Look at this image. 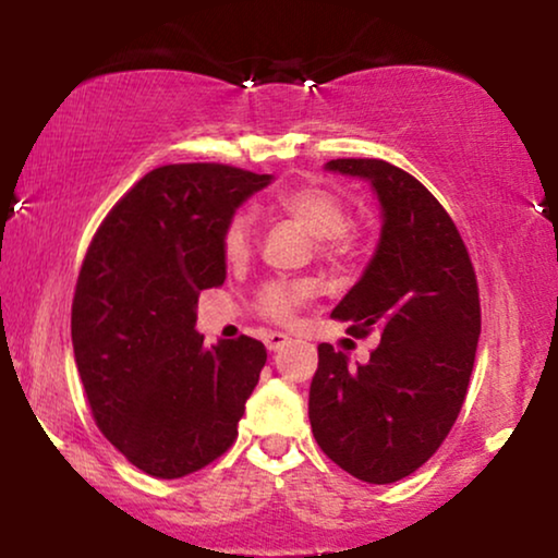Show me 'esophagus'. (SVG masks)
I'll return each instance as SVG.
<instances>
[{"label":"esophagus","instance_id":"obj_1","mask_svg":"<svg viewBox=\"0 0 558 558\" xmlns=\"http://www.w3.org/2000/svg\"><path fill=\"white\" fill-rule=\"evenodd\" d=\"M264 342H266V348L271 350V353H277V350H281L289 342V338L284 332H266V338H264Z\"/></svg>","mask_w":558,"mask_h":558}]
</instances>
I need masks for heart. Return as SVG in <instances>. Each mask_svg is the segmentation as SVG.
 <instances>
[{"mask_svg": "<svg viewBox=\"0 0 558 558\" xmlns=\"http://www.w3.org/2000/svg\"><path fill=\"white\" fill-rule=\"evenodd\" d=\"M274 210L279 216L292 218L304 231L315 235L317 251L330 262H348L357 254L361 239L348 223V210L342 201L330 190L319 185H296L277 195ZM256 243V220L248 210H239L228 218L223 228V256L228 264H243L251 256ZM315 287L310 281H269L258 292L256 307L274 323H289L294 312L310 300Z\"/></svg>", "mask_w": 558, "mask_h": 558, "instance_id": "b5f03b06", "label": "heart"}]
</instances>
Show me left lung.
I'll list each match as a JSON object with an SVG mask.
<instances>
[{
  "mask_svg": "<svg viewBox=\"0 0 558 558\" xmlns=\"http://www.w3.org/2000/svg\"><path fill=\"white\" fill-rule=\"evenodd\" d=\"M325 170L368 180L378 195V248L332 317L380 342L363 365L317 348L310 424L335 464L386 485L422 468L460 416L480 338L477 279L452 218L416 178L384 159H330Z\"/></svg>",
  "mask_w": 558,
  "mask_h": 558,
  "instance_id": "left-lung-1",
  "label": "left lung"
}]
</instances>
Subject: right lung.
Returning a JSON list of instances; mask_svg holds the SVG:
<instances>
[{"instance_id":"add662e5","label":"right lung","mask_w":558,"mask_h":558,"mask_svg":"<svg viewBox=\"0 0 558 558\" xmlns=\"http://www.w3.org/2000/svg\"><path fill=\"white\" fill-rule=\"evenodd\" d=\"M269 182L216 162L157 167L113 205L83 258L75 365L98 429L151 477L203 470L239 434L266 348L246 335L205 348L195 310L203 289L226 281L228 218Z\"/></svg>"}]
</instances>
